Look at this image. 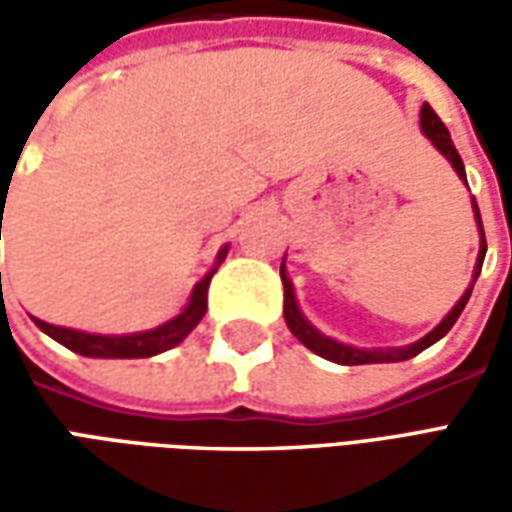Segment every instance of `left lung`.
<instances>
[{
    "instance_id": "left-lung-1",
    "label": "left lung",
    "mask_w": 512,
    "mask_h": 512,
    "mask_svg": "<svg viewBox=\"0 0 512 512\" xmlns=\"http://www.w3.org/2000/svg\"><path fill=\"white\" fill-rule=\"evenodd\" d=\"M419 120H422V131H425V136H428L433 145L439 147L444 156L450 158V164L455 167V172H458V178L466 180V169H463L461 156H458V150H455V145H452L450 131L444 128L439 115L425 104L422 106V115H419ZM474 216H477V227H480V255H477V266H474L472 285H469V290L463 293L461 301L452 307L450 315H447V318H444L433 332L425 334L419 343L408 345V348H397V351H362V348H351V345L337 343V340H332V337H323V334L318 332L315 326H310L307 318L299 312V304H296V296H293V285H290L288 274H285V263H282V268H279V277H282V285H285V323H288V329L293 332V337H296L299 343L307 345L310 351H315V354L323 356V359H329V362H337V365H384V362H403V359H411V356L422 354L428 345H433L436 340H441L444 334L450 332L452 323L458 321V315H461L463 307H466V301H469V296H472L474 282H477V277H480V268H483L485 249H488V246H485V233H483V222H480V211H477V202H474Z\"/></svg>"
}]
</instances>
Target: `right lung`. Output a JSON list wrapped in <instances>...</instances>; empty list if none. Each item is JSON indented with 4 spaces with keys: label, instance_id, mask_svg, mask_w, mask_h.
<instances>
[{
    "label": "right lung",
    "instance_id": "right-lung-1",
    "mask_svg": "<svg viewBox=\"0 0 512 512\" xmlns=\"http://www.w3.org/2000/svg\"><path fill=\"white\" fill-rule=\"evenodd\" d=\"M0 238H2V216H0ZM227 255V249L219 252L216 257V268ZM216 268H211L205 277L197 282V288L191 293V301L186 310L180 312L178 318H172L164 326L158 329H150V332L139 334H126V337H104V334H87L76 332V329H62V326H51L46 321H38L32 318L40 332H46L51 340H57L65 348H71L73 354L82 356H95V359H142V356H156L161 351H169L186 337V334L202 321V315L208 310V285H211V277L216 274ZM0 288H2V271H0Z\"/></svg>",
    "mask_w": 512,
    "mask_h": 512
}]
</instances>
